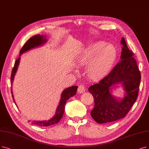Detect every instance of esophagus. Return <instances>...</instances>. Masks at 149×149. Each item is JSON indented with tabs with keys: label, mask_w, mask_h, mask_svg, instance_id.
<instances>
[{
	"label": "esophagus",
	"mask_w": 149,
	"mask_h": 149,
	"mask_svg": "<svg viewBox=\"0 0 149 149\" xmlns=\"http://www.w3.org/2000/svg\"><path fill=\"white\" fill-rule=\"evenodd\" d=\"M85 92V87L84 85H80L78 88V92L79 93H82Z\"/></svg>",
	"instance_id": "esophagus-1"
}]
</instances>
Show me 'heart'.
<instances>
[{"label": "heart", "instance_id": "heart-1", "mask_svg": "<svg viewBox=\"0 0 149 149\" xmlns=\"http://www.w3.org/2000/svg\"><path fill=\"white\" fill-rule=\"evenodd\" d=\"M117 51L111 44L103 41L93 43L85 47L77 56V63L86 66V73L93 81L100 80L108 75L116 61Z\"/></svg>", "mask_w": 149, "mask_h": 149}]
</instances>
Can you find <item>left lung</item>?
I'll return each mask as SVG.
<instances>
[{
  "instance_id": "8db88e82",
  "label": "left lung",
  "mask_w": 149,
  "mask_h": 149,
  "mask_svg": "<svg viewBox=\"0 0 149 149\" xmlns=\"http://www.w3.org/2000/svg\"><path fill=\"white\" fill-rule=\"evenodd\" d=\"M120 62L111 73L97 84L88 88L93 97L95 105L91 112L93 119L98 123L112 122L125 117L138 98L141 73L134 58L123 37ZM118 85L125 91L123 98H117L112 90Z\"/></svg>"
}]
</instances>
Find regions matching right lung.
<instances>
[{
    "label": "right lung",
    "mask_w": 149,
    "mask_h": 149,
    "mask_svg": "<svg viewBox=\"0 0 149 149\" xmlns=\"http://www.w3.org/2000/svg\"><path fill=\"white\" fill-rule=\"evenodd\" d=\"M47 42V39L46 38V36L43 35H35V36L31 37L30 38L27 42L24 44L22 47V49L20 51V54L18 57V58L16 61V62L15 63L14 67L12 70V72H11V85L13 84V80L15 74L17 70V68H18L19 62H20V58L21 56L23 54L29 50L32 49H34L35 47H38L39 46H43V45L46 44ZM77 89H78V86H71L68 88H66L64 89L62 93L61 97V100L60 102H59L58 105L57 106V108L56 111L55 115L53 116L51 118H50L48 120H42V121H32V123L35 125H37L39 127H47L49 125H54L56 123H57L62 118L63 113H64V109H65V105L66 104L67 100L70 98L73 97L74 95L76 94ZM11 94H12V97L13 99L14 102L16 105V103L15 101V98L13 95V91L12 88H11ZM30 121V120H29Z\"/></svg>",
    "instance_id": "add662e5"
}]
</instances>
